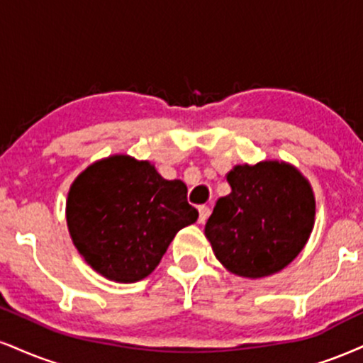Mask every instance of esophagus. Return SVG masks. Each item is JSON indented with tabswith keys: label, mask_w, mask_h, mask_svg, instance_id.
Here are the masks:
<instances>
[{
	"label": "esophagus",
	"mask_w": 363,
	"mask_h": 363,
	"mask_svg": "<svg viewBox=\"0 0 363 363\" xmlns=\"http://www.w3.org/2000/svg\"><path fill=\"white\" fill-rule=\"evenodd\" d=\"M198 211H199V223H204V221L208 220V216H209V208L208 206H199L198 208Z\"/></svg>",
	"instance_id": "obj_1"
}]
</instances>
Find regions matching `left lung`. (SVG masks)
Here are the masks:
<instances>
[{"instance_id":"obj_1","label":"left lung","mask_w":363,"mask_h":363,"mask_svg":"<svg viewBox=\"0 0 363 363\" xmlns=\"http://www.w3.org/2000/svg\"><path fill=\"white\" fill-rule=\"evenodd\" d=\"M231 193L216 201L204 235L231 274L259 279L282 270L303 250L316 201L294 165L264 160L226 174Z\"/></svg>"}]
</instances>
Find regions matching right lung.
Returning <instances> with one entry per match:
<instances>
[{"instance_id": "obj_1", "label": "right lung", "mask_w": 363, "mask_h": 363, "mask_svg": "<svg viewBox=\"0 0 363 363\" xmlns=\"http://www.w3.org/2000/svg\"><path fill=\"white\" fill-rule=\"evenodd\" d=\"M182 181L154 165L111 155L82 170L65 204L67 228L82 259L103 277L137 282L154 272L176 233L198 220Z\"/></svg>"}]
</instances>
